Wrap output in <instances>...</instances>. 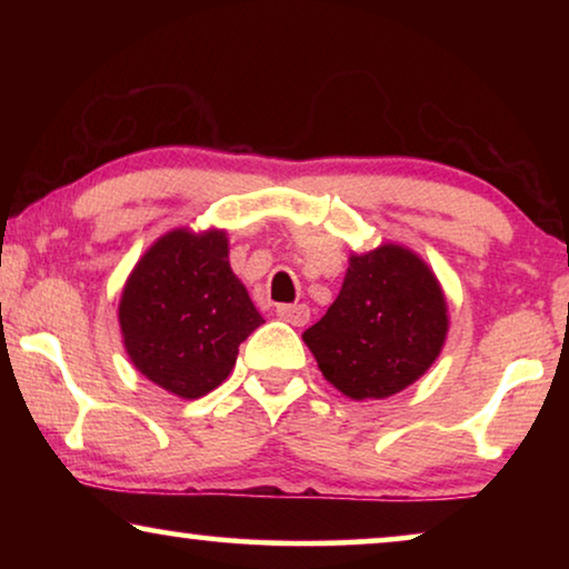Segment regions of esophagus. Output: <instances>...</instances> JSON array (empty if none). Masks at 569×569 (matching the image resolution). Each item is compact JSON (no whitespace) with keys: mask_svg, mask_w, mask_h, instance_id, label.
<instances>
[{"mask_svg":"<svg viewBox=\"0 0 569 569\" xmlns=\"http://www.w3.org/2000/svg\"><path fill=\"white\" fill-rule=\"evenodd\" d=\"M277 316L292 326H306L310 321V308L298 306V302L295 306H277Z\"/></svg>","mask_w":569,"mask_h":569,"instance_id":"1","label":"esophagus"}]
</instances>
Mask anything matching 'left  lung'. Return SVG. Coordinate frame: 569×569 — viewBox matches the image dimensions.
I'll list each match as a JSON object with an SVG mask.
<instances>
[{"mask_svg": "<svg viewBox=\"0 0 569 569\" xmlns=\"http://www.w3.org/2000/svg\"><path fill=\"white\" fill-rule=\"evenodd\" d=\"M448 306L438 277L403 246L349 256L339 298L302 333L323 378L355 401L388 399L438 360Z\"/></svg>", "mask_w": 569, "mask_h": 569, "instance_id": "left-lung-1", "label": "left lung"}]
</instances>
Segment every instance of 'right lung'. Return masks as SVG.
Listing matches in <instances>:
<instances>
[{
    "label": "right lung",
    "instance_id": "right-lung-1",
    "mask_svg": "<svg viewBox=\"0 0 569 569\" xmlns=\"http://www.w3.org/2000/svg\"><path fill=\"white\" fill-rule=\"evenodd\" d=\"M134 368L181 399H199L236 368L263 318L232 274L224 230H170L137 261L119 302Z\"/></svg>",
    "mask_w": 569,
    "mask_h": 569
}]
</instances>
